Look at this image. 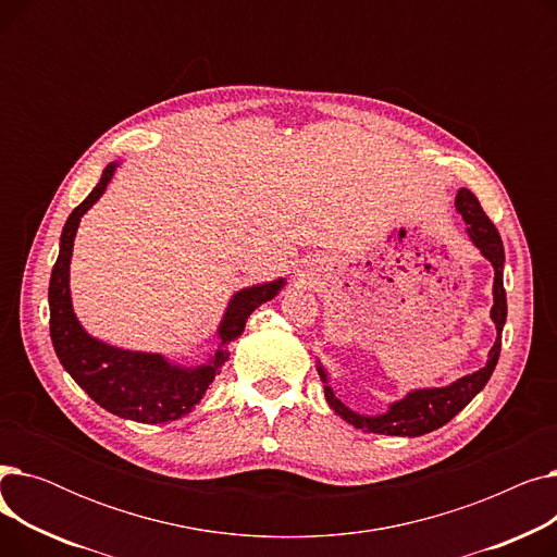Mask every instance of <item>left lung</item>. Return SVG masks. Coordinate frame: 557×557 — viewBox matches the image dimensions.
<instances>
[{
  "instance_id": "8db88e82",
  "label": "left lung",
  "mask_w": 557,
  "mask_h": 557,
  "mask_svg": "<svg viewBox=\"0 0 557 557\" xmlns=\"http://www.w3.org/2000/svg\"><path fill=\"white\" fill-rule=\"evenodd\" d=\"M456 210L460 212L462 221L467 223V232L474 242V246L483 252L485 259L494 267V307H492V320L496 325V343L490 349V359L485 368H481L474 374H467L458 382H454L447 388H429V391H416L411 395H406L401 401H395L391 406V411L376 418H366L336 399L332 388L327 386V374L325 370L318 366V374L325 384V397L327 404L334 408V411L352 426L366 431V433H384V435H424L433 429H441L447 424L456 413H460L462 408L470 404L487 384V379L494 372L496 361H499L502 352V332L506 325V315H508V305H506V288H504V242L499 237V230L494 227L490 216L483 212L479 198L470 189H460L456 196Z\"/></svg>"
}]
</instances>
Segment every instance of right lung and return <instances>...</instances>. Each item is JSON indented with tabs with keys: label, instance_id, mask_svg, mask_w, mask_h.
<instances>
[{
	"label": "right lung",
	"instance_id": "obj_1",
	"mask_svg": "<svg viewBox=\"0 0 557 557\" xmlns=\"http://www.w3.org/2000/svg\"><path fill=\"white\" fill-rule=\"evenodd\" d=\"M116 164H108L99 185L70 214L63 234L61 252L53 263L49 282V332L51 343L63 368L74 382L106 411L146 424L178 420L200 401L212 384L219 368L227 361V349H216L212 361L200 368H178L160 355L131 352L106 345L78 325L70 300V259L81 216L92 208L110 183ZM284 280L259 284L239 290L227 305L219 327L221 345L242 336L248 315L277 296Z\"/></svg>",
	"mask_w": 557,
	"mask_h": 557
}]
</instances>
